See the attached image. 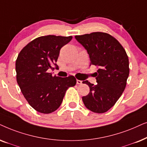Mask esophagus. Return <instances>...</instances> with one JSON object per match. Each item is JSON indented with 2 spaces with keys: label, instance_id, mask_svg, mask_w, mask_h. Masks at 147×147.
Segmentation results:
<instances>
[{
  "label": "esophagus",
  "instance_id": "esophagus-1",
  "mask_svg": "<svg viewBox=\"0 0 147 147\" xmlns=\"http://www.w3.org/2000/svg\"><path fill=\"white\" fill-rule=\"evenodd\" d=\"M77 84H78V85H81L82 84V81H80V80H77Z\"/></svg>",
  "mask_w": 147,
  "mask_h": 147
}]
</instances>
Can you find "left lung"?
<instances>
[{"mask_svg": "<svg viewBox=\"0 0 147 147\" xmlns=\"http://www.w3.org/2000/svg\"><path fill=\"white\" fill-rule=\"evenodd\" d=\"M87 50L90 65L98 66L95 77L97 84L83 81L90 92L82 97L85 107L95 113L106 112L118 100L126 86L129 60L126 51L114 37L104 32L75 36Z\"/></svg>", "mask_w": 147, "mask_h": 147, "instance_id": "1", "label": "left lung"}]
</instances>
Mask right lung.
I'll return each mask as SVG.
<instances>
[{"instance_id": "right-lung-1", "label": "right lung", "mask_w": 147, "mask_h": 147, "mask_svg": "<svg viewBox=\"0 0 147 147\" xmlns=\"http://www.w3.org/2000/svg\"><path fill=\"white\" fill-rule=\"evenodd\" d=\"M72 36L49 35L27 44L19 52L15 63L17 81L29 104L38 112L50 113L61 105L66 90L77 83L74 76H52L48 70L58 66L60 50Z\"/></svg>"}]
</instances>
